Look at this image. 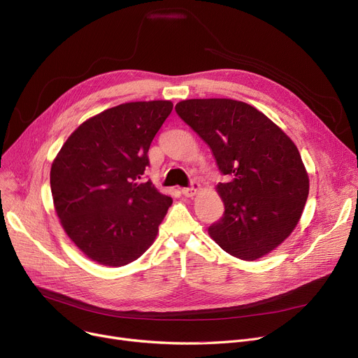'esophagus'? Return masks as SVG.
Instances as JSON below:
<instances>
[{
	"instance_id": "esophagus-1",
	"label": "esophagus",
	"mask_w": 358,
	"mask_h": 358,
	"mask_svg": "<svg viewBox=\"0 0 358 358\" xmlns=\"http://www.w3.org/2000/svg\"><path fill=\"white\" fill-rule=\"evenodd\" d=\"M181 192H182V194L185 197H194L196 194H199L201 192V184L197 182V181H193L190 189H182Z\"/></svg>"
}]
</instances>
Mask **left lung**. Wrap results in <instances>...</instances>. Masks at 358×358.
<instances>
[{
	"label": "left lung",
	"mask_w": 358,
	"mask_h": 358,
	"mask_svg": "<svg viewBox=\"0 0 358 358\" xmlns=\"http://www.w3.org/2000/svg\"><path fill=\"white\" fill-rule=\"evenodd\" d=\"M177 115L208 143L220 173L222 219L208 229L217 245L243 261L270 254L303 213L309 176L294 142L254 106L231 99H192Z\"/></svg>",
	"instance_id": "8db88e82"
}]
</instances>
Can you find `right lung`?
Returning a JSON list of instances; mask_svg holds the SVG:
<instances>
[{"instance_id": "add662e5", "label": "right lung", "mask_w": 358, "mask_h": 358, "mask_svg": "<svg viewBox=\"0 0 358 358\" xmlns=\"http://www.w3.org/2000/svg\"><path fill=\"white\" fill-rule=\"evenodd\" d=\"M169 100L107 108L75 129L55 157L50 190L64 231L85 257L122 267L152 245L173 199L142 182Z\"/></svg>"}]
</instances>
